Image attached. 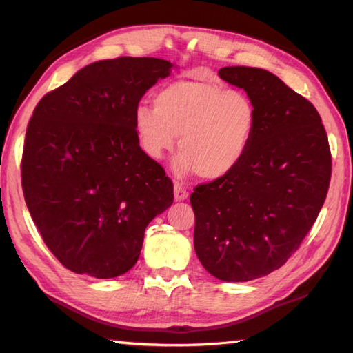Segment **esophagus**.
<instances>
[{"mask_svg":"<svg viewBox=\"0 0 353 353\" xmlns=\"http://www.w3.org/2000/svg\"><path fill=\"white\" fill-rule=\"evenodd\" d=\"M174 194H175V199H176V201H184V199L189 196V192L185 190V189L183 188V185H179L178 183H175Z\"/></svg>","mask_w":353,"mask_h":353,"instance_id":"34e87169","label":"esophagus"}]
</instances>
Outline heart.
I'll return each instance as SVG.
<instances>
[{
    "instance_id": "b5f03b06",
    "label": "heart",
    "mask_w": 353,
    "mask_h": 353,
    "mask_svg": "<svg viewBox=\"0 0 353 353\" xmlns=\"http://www.w3.org/2000/svg\"><path fill=\"white\" fill-rule=\"evenodd\" d=\"M155 108L138 105L135 130L143 150L159 159L183 152L178 175L219 179L234 172L248 154L256 129V108L248 94L204 79H178L158 90Z\"/></svg>"
}]
</instances>
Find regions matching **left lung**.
I'll list each match as a JSON object with an SVG mask.
<instances>
[{"label":"left lung","mask_w":353,"mask_h":353,"mask_svg":"<svg viewBox=\"0 0 353 353\" xmlns=\"http://www.w3.org/2000/svg\"><path fill=\"white\" fill-rule=\"evenodd\" d=\"M218 75L250 97L256 129L238 168L190 195L194 245L218 280L250 281L280 269L314 225L330 183V148L314 104L274 73L232 65Z\"/></svg>","instance_id":"1"}]
</instances>
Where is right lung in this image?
I'll return each instance as SVG.
<instances>
[{
    "label": "right lung",
    "mask_w": 353,
    "mask_h": 353,
    "mask_svg": "<svg viewBox=\"0 0 353 353\" xmlns=\"http://www.w3.org/2000/svg\"><path fill=\"white\" fill-rule=\"evenodd\" d=\"M165 59L85 65L46 94L26 130L21 183L43 241L65 269L115 278L134 268L144 230L174 203V184L139 148L135 110Z\"/></svg>",
    "instance_id": "add662e5"
}]
</instances>
